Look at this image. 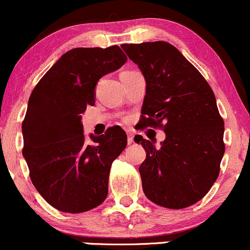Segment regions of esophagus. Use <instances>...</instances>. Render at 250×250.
Listing matches in <instances>:
<instances>
[{
    "mask_svg": "<svg viewBox=\"0 0 250 250\" xmlns=\"http://www.w3.org/2000/svg\"><path fill=\"white\" fill-rule=\"evenodd\" d=\"M127 140H128V144H129V145L134 141V134L129 130L127 131Z\"/></svg>",
    "mask_w": 250,
    "mask_h": 250,
    "instance_id": "34e87169",
    "label": "esophagus"
}]
</instances>
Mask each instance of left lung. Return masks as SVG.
<instances>
[{"label": "left lung", "mask_w": 250, "mask_h": 250, "mask_svg": "<svg viewBox=\"0 0 250 250\" xmlns=\"http://www.w3.org/2000/svg\"><path fill=\"white\" fill-rule=\"evenodd\" d=\"M121 47L146 79L140 129L160 128L166 134L160 147L135 136L146 150L139 168L145 194L168 209L193 205L217 179L226 150L215 94L201 72L166 41Z\"/></svg>", "instance_id": "obj_1"}]
</instances>
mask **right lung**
Returning a JSON list of instances; mask_svg holds the SVG:
<instances>
[{"mask_svg": "<svg viewBox=\"0 0 250 250\" xmlns=\"http://www.w3.org/2000/svg\"><path fill=\"white\" fill-rule=\"evenodd\" d=\"M127 62L119 46L77 47L60 57L33 89L22 122V154L33 185L57 210L89 211L108 194L112 161L127 146L125 131L111 128L85 141L82 114L95 104L101 77Z\"/></svg>", "mask_w": 250, "mask_h": 250, "instance_id": "right-lung-1", "label": "right lung"}]
</instances>
